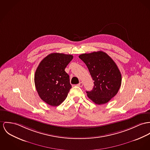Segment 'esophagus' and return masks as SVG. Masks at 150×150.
Instances as JSON below:
<instances>
[{
  "label": "esophagus",
  "instance_id": "34e87169",
  "mask_svg": "<svg viewBox=\"0 0 150 150\" xmlns=\"http://www.w3.org/2000/svg\"><path fill=\"white\" fill-rule=\"evenodd\" d=\"M77 86H79V87H82L83 86V83L81 81V82H79V84H77Z\"/></svg>",
  "mask_w": 150,
  "mask_h": 150
}]
</instances>
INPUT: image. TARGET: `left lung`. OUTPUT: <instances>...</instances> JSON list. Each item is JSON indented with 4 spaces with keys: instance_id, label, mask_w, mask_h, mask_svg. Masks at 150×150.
Here are the masks:
<instances>
[{
    "instance_id": "left-lung-1",
    "label": "left lung",
    "mask_w": 150,
    "mask_h": 150,
    "mask_svg": "<svg viewBox=\"0 0 150 150\" xmlns=\"http://www.w3.org/2000/svg\"><path fill=\"white\" fill-rule=\"evenodd\" d=\"M79 58L86 64L94 81L87 96L96 104L108 102L118 92L122 83V75L112 58L103 51L83 54Z\"/></svg>"
}]
</instances>
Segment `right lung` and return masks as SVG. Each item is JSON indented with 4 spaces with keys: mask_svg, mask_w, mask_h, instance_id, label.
<instances>
[{
    "mask_svg": "<svg viewBox=\"0 0 150 150\" xmlns=\"http://www.w3.org/2000/svg\"><path fill=\"white\" fill-rule=\"evenodd\" d=\"M73 59L72 55L52 53L44 58L35 74L36 91L40 98L51 106H58L67 98L72 86L64 69Z\"/></svg>",
    "mask_w": 150,
    "mask_h": 150,
    "instance_id": "right-lung-1",
    "label": "right lung"
}]
</instances>
